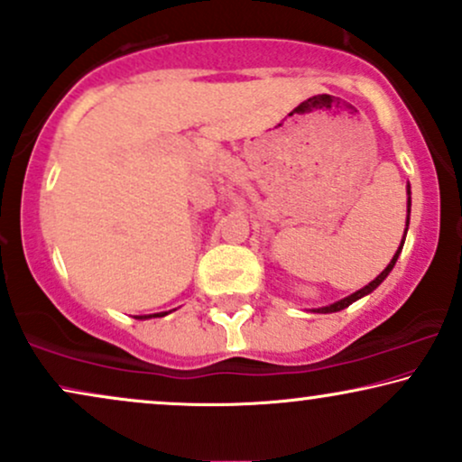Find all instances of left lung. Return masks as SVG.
I'll return each mask as SVG.
<instances>
[{
    "mask_svg": "<svg viewBox=\"0 0 462 462\" xmlns=\"http://www.w3.org/2000/svg\"><path fill=\"white\" fill-rule=\"evenodd\" d=\"M407 192H409V190H407ZM409 208H411V197H409ZM407 212H411V209H407ZM407 226H409V214H407ZM405 233H407V231H405ZM402 244H405V240H402ZM401 250H402V246L396 250L394 259H392V261H390V265H388V267H385V270H383V272H381V274H379L377 278H374V281H373V282H368V284H366V287H364V289H360V291L351 293V295H349V298H345V300L336 301V304L323 306V309H319V312H338V310H343V309H346V306H349V304H353V301H356V300H360V298H364V295H368L370 291H374V289H377V287H379V284L385 281V276H388V274H390V272H392V267H394V263H396V259H398V254H401Z\"/></svg>",
    "mask_w": 462,
    "mask_h": 462,
    "instance_id": "8db88e82",
    "label": "left lung"
}]
</instances>
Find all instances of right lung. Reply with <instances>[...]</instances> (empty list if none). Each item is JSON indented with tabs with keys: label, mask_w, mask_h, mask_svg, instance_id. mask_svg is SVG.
Returning <instances> with one entry per match:
<instances>
[{
	"label": "right lung",
	"mask_w": 462,
	"mask_h": 462,
	"mask_svg": "<svg viewBox=\"0 0 462 462\" xmlns=\"http://www.w3.org/2000/svg\"><path fill=\"white\" fill-rule=\"evenodd\" d=\"M167 315V312H156V315H150V317H164Z\"/></svg>",
	"instance_id": "right-lung-1"
}]
</instances>
